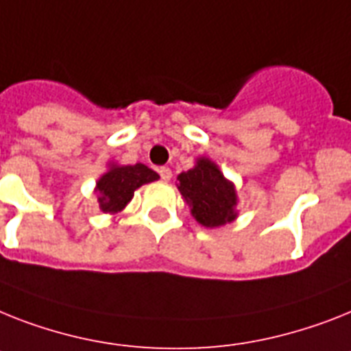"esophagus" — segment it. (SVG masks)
<instances>
[{"label": "esophagus", "mask_w": 351, "mask_h": 351, "mask_svg": "<svg viewBox=\"0 0 351 351\" xmlns=\"http://www.w3.org/2000/svg\"><path fill=\"white\" fill-rule=\"evenodd\" d=\"M159 176H161L163 181H170V179H172V170H170L169 167H161V169H159Z\"/></svg>", "instance_id": "esophagus-1"}]
</instances>
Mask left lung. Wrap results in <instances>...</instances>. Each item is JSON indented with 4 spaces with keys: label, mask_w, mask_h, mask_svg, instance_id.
<instances>
[{
    "label": "left lung",
    "mask_w": 351,
    "mask_h": 351,
    "mask_svg": "<svg viewBox=\"0 0 351 351\" xmlns=\"http://www.w3.org/2000/svg\"><path fill=\"white\" fill-rule=\"evenodd\" d=\"M182 199L204 228H219L237 219V192L211 159L199 158L193 169L178 176Z\"/></svg>",
    "instance_id": "left-lung-1"
}]
</instances>
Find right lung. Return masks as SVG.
Returning a JSON list of instances; mask_svg holds the SVG:
<instances>
[{
	"label": "right lung",
	"mask_w": 351,
	"mask_h": 351,
	"mask_svg": "<svg viewBox=\"0 0 351 351\" xmlns=\"http://www.w3.org/2000/svg\"><path fill=\"white\" fill-rule=\"evenodd\" d=\"M159 176L143 163L136 165H114L109 167L102 178L97 181L98 204L104 213H118L127 206L134 195V190L147 184V182L158 181Z\"/></svg>",
	"instance_id": "1"
}]
</instances>
